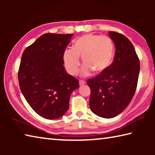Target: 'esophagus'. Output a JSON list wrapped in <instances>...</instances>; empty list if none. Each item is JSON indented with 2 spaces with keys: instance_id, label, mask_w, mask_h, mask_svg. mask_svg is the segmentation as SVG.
Segmentation results:
<instances>
[{
  "instance_id": "obj_1",
  "label": "esophagus",
  "mask_w": 155,
  "mask_h": 155,
  "mask_svg": "<svg viewBox=\"0 0 155 155\" xmlns=\"http://www.w3.org/2000/svg\"><path fill=\"white\" fill-rule=\"evenodd\" d=\"M85 81H83V80H80L79 81V85H85Z\"/></svg>"
}]
</instances>
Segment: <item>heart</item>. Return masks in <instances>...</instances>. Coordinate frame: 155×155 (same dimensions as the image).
<instances>
[{
  "instance_id": "heart-1",
  "label": "heart",
  "mask_w": 155,
  "mask_h": 155,
  "mask_svg": "<svg viewBox=\"0 0 155 155\" xmlns=\"http://www.w3.org/2000/svg\"><path fill=\"white\" fill-rule=\"evenodd\" d=\"M114 52V46L109 37L87 34L74 41L72 49L64 52V63L65 69L70 75L78 72L81 57L83 67L81 74L90 75L91 71L101 73L111 64Z\"/></svg>"
}]
</instances>
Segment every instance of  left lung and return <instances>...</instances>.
Returning a JSON list of instances; mask_svg holds the SVG:
<instances>
[{"mask_svg": "<svg viewBox=\"0 0 155 155\" xmlns=\"http://www.w3.org/2000/svg\"><path fill=\"white\" fill-rule=\"evenodd\" d=\"M115 46L114 61L101 74L87 80L94 114L112 118L127 108L137 85L140 64L134 46L122 34L109 31Z\"/></svg>", "mask_w": 155, "mask_h": 155, "instance_id": "obj_1", "label": "left lung"}]
</instances>
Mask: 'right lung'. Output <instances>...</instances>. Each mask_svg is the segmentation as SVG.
Returning a JSON list of instances; mask_svg holds the SVG:
<instances>
[{
	"mask_svg": "<svg viewBox=\"0 0 155 155\" xmlns=\"http://www.w3.org/2000/svg\"><path fill=\"white\" fill-rule=\"evenodd\" d=\"M72 36L45 33L22 53L18 74L20 90L31 108L46 119L61 117L72 91L79 87L64 67V52Z\"/></svg>",
	"mask_w": 155,
	"mask_h": 155,
	"instance_id": "add662e5",
	"label": "right lung"
}]
</instances>
